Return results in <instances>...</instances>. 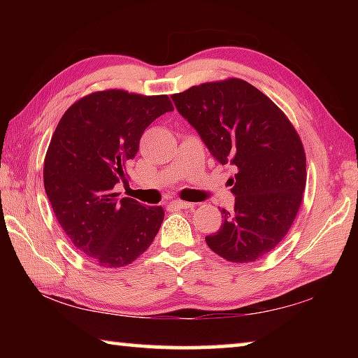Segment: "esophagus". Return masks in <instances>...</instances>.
Segmentation results:
<instances>
[{
    "mask_svg": "<svg viewBox=\"0 0 358 358\" xmlns=\"http://www.w3.org/2000/svg\"><path fill=\"white\" fill-rule=\"evenodd\" d=\"M172 207L180 208V210H186V208H192L194 203L185 202V201H172Z\"/></svg>",
    "mask_w": 358,
    "mask_h": 358,
    "instance_id": "1",
    "label": "esophagus"
}]
</instances>
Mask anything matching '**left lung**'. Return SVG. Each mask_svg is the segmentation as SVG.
Returning <instances> with one entry per match:
<instances>
[{
	"mask_svg": "<svg viewBox=\"0 0 358 358\" xmlns=\"http://www.w3.org/2000/svg\"><path fill=\"white\" fill-rule=\"evenodd\" d=\"M220 164L237 169L229 183L232 211L205 237L230 262H252L275 250L299 213L306 185V156L294 126L273 101L241 78L191 87L172 94Z\"/></svg>",
	"mask_w": 358,
	"mask_h": 358,
	"instance_id": "obj_1",
	"label": "left lung"
}]
</instances>
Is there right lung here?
<instances>
[{"label":"right lung","mask_w":358,"mask_h":358,"mask_svg":"<svg viewBox=\"0 0 358 358\" xmlns=\"http://www.w3.org/2000/svg\"><path fill=\"white\" fill-rule=\"evenodd\" d=\"M172 110L166 94L106 90L74 102L53 132L44 161L45 194L72 245L96 265L131 264L159 232L162 207L118 199L113 187L126 183L143 131Z\"/></svg>","instance_id":"obj_1"}]
</instances>
